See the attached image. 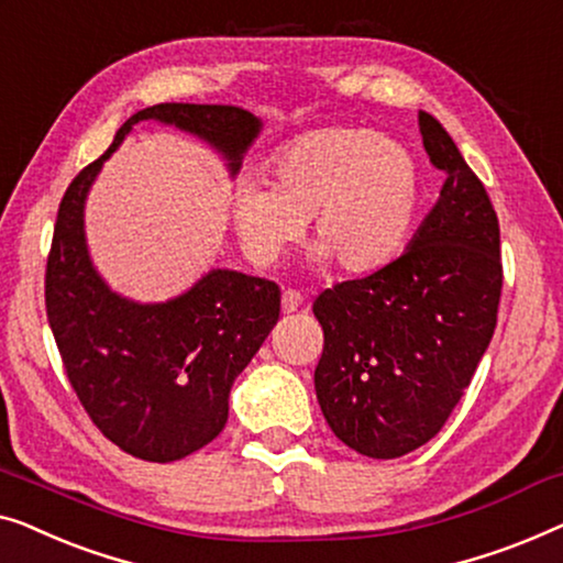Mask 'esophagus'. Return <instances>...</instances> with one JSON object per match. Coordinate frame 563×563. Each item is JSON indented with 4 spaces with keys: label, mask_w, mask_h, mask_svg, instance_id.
I'll return each instance as SVG.
<instances>
[{
    "label": "esophagus",
    "mask_w": 563,
    "mask_h": 563,
    "mask_svg": "<svg viewBox=\"0 0 563 563\" xmlns=\"http://www.w3.org/2000/svg\"><path fill=\"white\" fill-rule=\"evenodd\" d=\"M300 306H303V296H300L298 290H283V296H280V308H283V313H292V311H298Z\"/></svg>",
    "instance_id": "esophagus-1"
}]
</instances>
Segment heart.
<instances>
[{"label": "heart", "mask_w": 563, "mask_h": 563, "mask_svg": "<svg viewBox=\"0 0 563 563\" xmlns=\"http://www.w3.org/2000/svg\"><path fill=\"white\" fill-rule=\"evenodd\" d=\"M423 199V168L406 142L331 126L300 134L265 165V188H232V221L244 252L271 267L311 219L313 265L383 271L406 250Z\"/></svg>", "instance_id": "b5f03b06"}]
</instances>
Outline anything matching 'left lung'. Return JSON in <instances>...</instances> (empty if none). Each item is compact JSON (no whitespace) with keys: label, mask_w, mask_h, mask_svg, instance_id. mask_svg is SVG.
I'll return each mask as SVG.
<instances>
[{"label":"left lung","mask_w":563,"mask_h":563,"mask_svg":"<svg viewBox=\"0 0 563 563\" xmlns=\"http://www.w3.org/2000/svg\"><path fill=\"white\" fill-rule=\"evenodd\" d=\"M423 147L446 173L406 252L383 271L323 290L316 398L339 441L372 459L437 437L495 334L500 224L482 180L437 117L418 112Z\"/></svg>","instance_id":"8db88e82"}]
</instances>
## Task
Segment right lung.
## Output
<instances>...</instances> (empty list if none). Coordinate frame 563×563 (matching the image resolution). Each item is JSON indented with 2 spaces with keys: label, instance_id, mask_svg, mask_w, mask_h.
<instances>
[{
  "label": "right lung",
  "instance_id": "add662e5",
  "mask_svg": "<svg viewBox=\"0 0 563 563\" xmlns=\"http://www.w3.org/2000/svg\"><path fill=\"white\" fill-rule=\"evenodd\" d=\"M137 122L194 134L224 157L229 178L263 132L236 107L155 104L134 112L63 196L45 273V306L74 390L104 437L145 462H176L213 441L229 393L280 313L278 285L211 267L191 288L142 303L109 288L86 244V199Z\"/></svg>",
  "mask_w": 563,
  "mask_h": 563
}]
</instances>
